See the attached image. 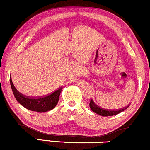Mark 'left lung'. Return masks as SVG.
<instances>
[{"instance_id": "left-lung-1", "label": "left lung", "mask_w": 150, "mask_h": 150, "mask_svg": "<svg viewBox=\"0 0 150 150\" xmlns=\"http://www.w3.org/2000/svg\"><path fill=\"white\" fill-rule=\"evenodd\" d=\"M90 109L95 113H97L99 115L103 116V117H106V116H112V115H115L119 114L120 112H122L124 111L125 110L128 108L129 106L125 107V108L122 109H119V110H108V109H105L100 107L98 105L96 104L92 99H91L90 103Z\"/></svg>"}]
</instances>
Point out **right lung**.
Instances as JSON below:
<instances>
[{"label": "right lung", "mask_w": 150, "mask_h": 150, "mask_svg": "<svg viewBox=\"0 0 150 150\" xmlns=\"http://www.w3.org/2000/svg\"><path fill=\"white\" fill-rule=\"evenodd\" d=\"M10 85L12 92L16 101L25 108L32 111L45 112L52 110L58 102L60 92L62 88H58L49 95L40 97H31L25 96L17 91L10 78Z\"/></svg>", "instance_id": "add662e5"}]
</instances>
